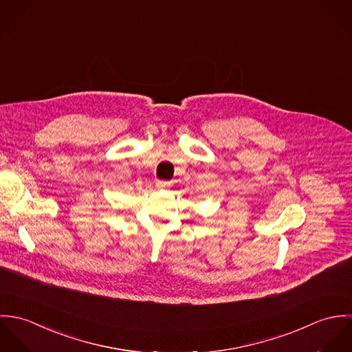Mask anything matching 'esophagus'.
I'll list each match as a JSON object with an SVG mask.
<instances>
[{"label":"esophagus","instance_id":"esophagus-1","mask_svg":"<svg viewBox=\"0 0 352 352\" xmlns=\"http://www.w3.org/2000/svg\"><path fill=\"white\" fill-rule=\"evenodd\" d=\"M168 186H169V182H165V180H158V182H157V187H158L160 190L166 188Z\"/></svg>","mask_w":352,"mask_h":352}]
</instances>
